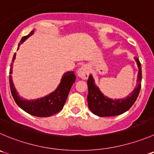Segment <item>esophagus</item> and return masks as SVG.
<instances>
[{"instance_id": "obj_1", "label": "esophagus", "mask_w": 154, "mask_h": 154, "mask_svg": "<svg viewBox=\"0 0 154 154\" xmlns=\"http://www.w3.org/2000/svg\"><path fill=\"white\" fill-rule=\"evenodd\" d=\"M89 67L88 66H82L80 69H79L77 74L79 78L82 79H87L89 75Z\"/></svg>"}]
</instances>
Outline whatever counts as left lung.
I'll list each match as a JSON object with an SVG mask.
<instances>
[{
  "label": "left lung",
  "mask_w": 154,
  "mask_h": 154,
  "mask_svg": "<svg viewBox=\"0 0 154 154\" xmlns=\"http://www.w3.org/2000/svg\"><path fill=\"white\" fill-rule=\"evenodd\" d=\"M138 67L137 78V86L129 95L122 99H111L100 91V88L95 84L92 75H89L88 79V104L90 110L95 115L100 117L114 116L124 113L134 104L140 90L141 82V65L138 58H134Z\"/></svg>",
  "instance_id": "8db88e82"
}]
</instances>
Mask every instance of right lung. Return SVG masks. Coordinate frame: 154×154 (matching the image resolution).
Listing matches in <instances>:
<instances>
[{
    "instance_id": "add662e5",
    "label": "right lung",
    "mask_w": 154,
    "mask_h": 154,
    "mask_svg": "<svg viewBox=\"0 0 154 154\" xmlns=\"http://www.w3.org/2000/svg\"><path fill=\"white\" fill-rule=\"evenodd\" d=\"M33 33H34V30L32 31L28 35L22 38L17 50L19 49V47L20 46V45H22L28 38L32 35ZM15 58L16 54L14 55L12 63L10 65L9 79H10V91H11L13 97H14L17 104L22 109L26 111L29 114L38 117L51 116L54 114L59 112L63 107L72 85L75 81L76 77L75 75L74 74V72L69 71L64 73L62 79H61L60 83L54 91L51 92V94L42 98L28 100L26 99H23L19 95L18 92L17 91L15 87H14V82H13L11 74L13 72V65H14Z\"/></svg>"
}]
</instances>
